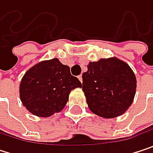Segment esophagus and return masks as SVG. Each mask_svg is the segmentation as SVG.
I'll use <instances>...</instances> for the list:
<instances>
[{
    "mask_svg": "<svg viewBox=\"0 0 153 153\" xmlns=\"http://www.w3.org/2000/svg\"><path fill=\"white\" fill-rule=\"evenodd\" d=\"M78 79H79L80 82H82V75H79V76H78Z\"/></svg>",
    "mask_w": 153,
    "mask_h": 153,
    "instance_id": "esophagus-1",
    "label": "esophagus"
}]
</instances>
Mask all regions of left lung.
<instances>
[{"mask_svg": "<svg viewBox=\"0 0 153 153\" xmlns=\"http://www.w3.org/2000/svg\"><path fill=\"white\" fill-rule=\"evenodd\" d=\"M82 80L89 110L105 119L120 116L134 101L136 75L126 62L115 56L89 62Z\"/></svg>", "mask_w": 153, "mask_h": 153, "instance_id": "1", "label": "left lung"}]
</instances>
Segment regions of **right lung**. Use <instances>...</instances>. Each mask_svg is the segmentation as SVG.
<instances>
[{"label": "right lung", "mask_w": 153, "mask_h": 153, "mask_svg": "<svg viewBox=\"0 0 153 153\" xmlns=\"http://www.w3.org/2000/svg\"><path fill=\"white\" fill-rule=\"evenodd\" d=\"M70 67L57 58L37 63L26 71L19 85V97L23 105L32 114L48 118L65 106L70 92L81 88Z\"/></svg>", "instance_id": "add662e5"}]
</instances>
